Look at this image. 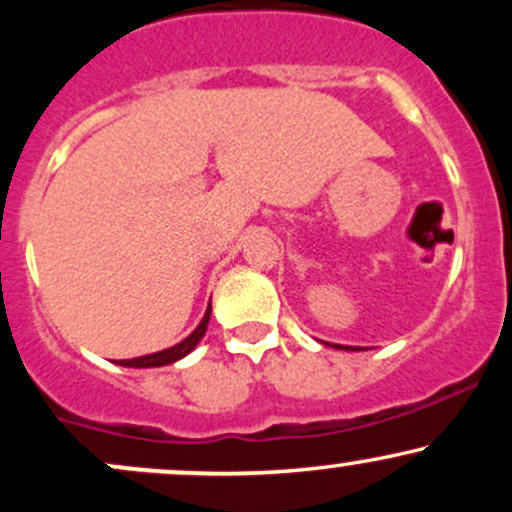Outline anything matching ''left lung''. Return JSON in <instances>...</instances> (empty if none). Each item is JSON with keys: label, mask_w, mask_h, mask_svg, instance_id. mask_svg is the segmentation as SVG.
<instances>
[{"label": "left lung", "mask_w": 512, "mask_h": 512, "mask_svg": "<svg viewBox=\"0 0 512 512\" xmlns=\"http://www.w3.org/2000/svg\"><path fill=\"white\" fill-rule=\"evenodd\" d=\"M322 344H330L334 349H344V351H366L368 346H349V344H334V342H325V339H320Z\"/></svg>", "instance_id": "obj_1"}]
</instances>
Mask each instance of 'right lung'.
Returning <instances> with one entry per match:
<instances>
[{"label":"right lung","mask_w":512,"mask_h":512,"mask_svg":"<svg viewBox=\"0 0 512 512\" xmlns=\"http://www.w3.org/2000/svg\"><path fill=\"white\" fill-rule=\"evenodd\" d=\"M209 317H211V301L207 303V310H204L199 325L187 334L185 339H180L178 344L166 346V349L161 351H151V354L134 356V358H113V363H117V366H127V368H158V366H168V363L180 361V358L190 354V351L199 344V339L204 337V332H207V325H209Z\"/></svg>","instance_id":"1"}]
</instances>
